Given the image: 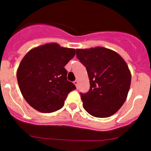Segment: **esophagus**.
<instances>
[{
	"mask_svg": "<svg viewBox=\"0 0 151 151\" xmlns=\"http://www.w3.org/2000/svg\"><path fill=\"white\" fill-rule=\"evenodd\" d=\"M74 84L76 85L77 88H78V81H77V80H75V81L74 82Z\"/></svg>",
	"mask_w": 151,
	"mask_h": 151,
	"instance_id": "34e87169",
	"label": "esophagus"
}]
</instances>
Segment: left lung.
<instances>
[{"mask_svg":"<svg viewBox=\"0 0 151 151\" xmlns=\"http://www.w3.org/2000/svg\"><path fill=\"white\" fill-rule=\"evenodd\" d=\"M76 51L90 80L89 91L80 93L83 107L93 117H110L127 98L132 80L128 65L118 53L105 47Z\"/></svg>","mask_w":151,"mask_h":151,"instance_id":"8db88e82","label":"left lung"}]
</instances>
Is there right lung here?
<instances>
[{"mask_svg":"<svg viewBox=\"0 0 151 151\" xmlns=\"http://www.w3.org/2000/svg\"><path fill=\"white\" fill-rule=\"evenodd\" d=\"M75 55V50L49 43L32 49L17 71L18 85L25 101L44 113L55 112L64 105L75 85L67 80L64 66Z\"/></svg>","mask_w":151,"mask_h":151,"instance_id":"1","label":"right lung"}]
</instances>
